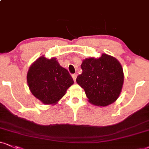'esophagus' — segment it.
Here are the masks:
<instances>
[{
	"label": "esophagus",
	"instance_id": "obj_1",
	"mask_svg": "<svg viewBox=\"0 0 149 149\" xmlns=\"http://www.w3.org/2000/svg\"><path fill=\"white\" fill-rule=\"evenodd\" d=\"M77 76V74H72V79H73V80H74V81H76Z\"/></svg>",
	"mask_w": 149,
	"mask_h": 149
}]
</instances>
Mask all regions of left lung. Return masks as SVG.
Listing matches in <instances>:
<instances>
[{"label":"left lung","mask_w":149,"mask_h":149,"mask_svg":"<svg viewBox=\"0 0 149 149\" xmlns=\"http://www.w3.org/2000/svg\"><path fill=\"white\" fill-rule=\"evenodd\" d=\"M81 68L83 72L76 81L90 102L106 106L116 101L124 83L122 67L116 58L103 54L99 58L84 60Z\"/></svg>","instance_id":"obj_1"}]
</instances>
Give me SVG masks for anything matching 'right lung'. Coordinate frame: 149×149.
<instances>
[{
	"label": "right lung",
	"mask_w": 149,
	"mask_h": 149,
	"mask_svg": "<svg viewBox=\"0 0 149 149\" xmlns=\"http://www.w3.org/2000/svg\"><path fill=\"white\" fill-rule=\"evenodd\" d=\"M27 81L31 93L45 104H55L74 83L67 70L55 58L41 56L30 66Z\"/></svg>",
	"instance_id": "add662e5"
}]
</instances>
